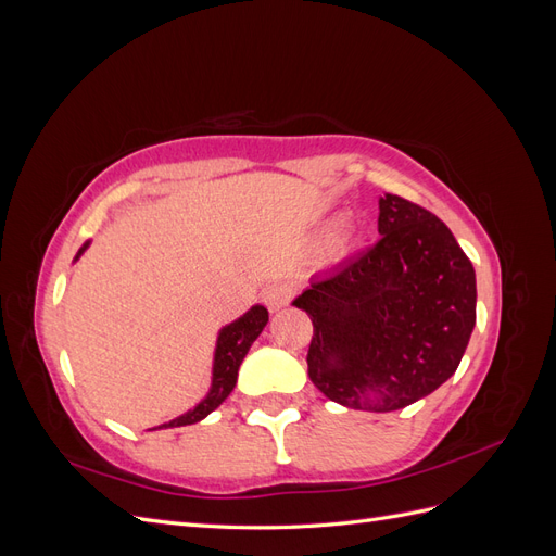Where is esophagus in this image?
I'll list each match as a JSON object with an SVG mask.
<instances>
[{
	"mask_svg": "<svg viewBox=\"0 0 556 556\" xmlns=\"http://www.w3.org/2000/svg\"><path fill=\"white\" fill-rule=\"evenodd\" d=\"M290 296H292V290L288 288V285H274V288L266 290L264 304H266L268 311L276 313V311H280V308L290 304Z\"/></svg>",
	"mask_w": 556,
	"mask_h": 556,
	"instance_id": "esophagus-1",
	"label": "esophagus"
}]
</instances>
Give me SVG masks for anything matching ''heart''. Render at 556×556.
I'll return each mask as SVG.
<instances>
[{"mask_svg": "<svg viewBox=\"0 0 556 556\" xmlns=\"http://www.w3.org/2000/svg\"><path fill=\"white\" fill-rule=\"evenodd\" d=\"M336 227H339V220H331L325 225L323 229V239H331L332 233L336 232L337 237L333 238V250L336 252H348L352 245H355L359 241V229L355 225H345L341 227L339 231H336Z\"/></svg>", "mask_w": 556, "mask_h": 556, "instance_id": "obj_1", "label": "heart"}]
</instances>
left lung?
<instances>
[{
	"instance_id": "obj_1",
	"label": "left lung",
	"mask_w": 556,
	"mask_h": 556,
	"mask_svg": "<svg viewBox=\"0 0 556 556\" xmlns=\"http://www.w3.org/2000/svg\"><path fill=\"white\" fill-rule=\"evenodd\" d=\"M380 241L317 276L292 306L313 319L308 376L345 408L390 413L454 376L476 327V268L427 208L378 199Z\"/></svg>"
}]
</instances>
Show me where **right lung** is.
<instances>
[{
	"mask_svg": "<svg viewBox=\"0 0 556 556\" xmlns=\"http://www.w3.org/2000/svg\"><path fill=\"white\" fill-rule=\"evenodd\" d=\"M88 248H90V241L83 243L76 252L74 262H78L83 252H86ZM266 323H268V311L262 304H255L241 317H237L233 323L225 325L220 331H217L215 350H213L211 387H208L206 396L201 399L197 406L190 408L188 413H182L155 429H172V427H185V425L201 422V419L208 417L217 406H220V403L231 394L233 384H237L239 366L245 359L250 345L255 343L257 336L264 331Z\"/></svg>",
	"mask_w": 556,
	"mask_h": 556,
	"instance_id": "obj_1",
	"label": "right lung"
}]
</instances>
